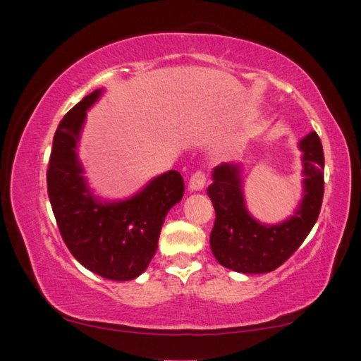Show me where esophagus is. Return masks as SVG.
Wrapping results in <instances>:
<instances>
[{
  "mask_svg": "<svg viewBox=\"0 0 361 361\" xmlns=\"http://www.w3.org/2000/svg\"><path fill=\"white\" fill-rule=\"evenodd\" d=\"M205 181H207L205 172H202V170L195 172L191 178H189V191H200V189H204Z\"/></svg>",
  "mask_w": 361,
  "mask_h": 361,
  "instance_id": "34e87169",
  "label": "esophagus"
}]
</instances>
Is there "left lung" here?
I'll return each instance as SVG.
<instances>
[{"instance_id":"1","label":"left lung","mask_w":361,"mask_h":361,"mask_svg":"<svg viewBox=\"0 0 361 361\" xmlns=\"http://www.w3.org/2000/svg\"><path fill=\"white\" fill-rule=\"evenodd\" d=\"M299 149L304 167L302 200L295 215L280 224H262L250 215L239 164H221L213 170V183L207 189L216 215L210 247L219 264L242 274H266L301 247L322 209L325 156L315 132L299 142Z\"/></svg>"}]
</instances>
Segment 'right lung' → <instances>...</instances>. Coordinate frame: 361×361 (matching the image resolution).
Wrapping results in <instances>:
<instances>
[{"label":"right lung","mask_w":361,"mask_h":361,"mask_svg":"<svg viewBox=\"0 0 361 361\" xmlns=\"http://www.w3.org/2000/svg\"><path fill=\"white\" fill-rule=\"evenodd\" d=\"M102 92L97 89L84 97L60 121L49 159L47 192L71 255L89 271L126 282L148 267L164 219L185 194V181L176 170H170L152 178L130 199L103 202L94 197L76 149L85 111Z\"/></svg>","instance_id":"obj_1"}]
</instances>
